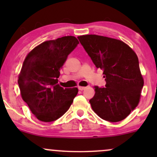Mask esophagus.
<instances>
[{
	"instance_id": "esophagus-1",
	"label": "esophagus",
	"mask_w": 157,
	"mask_h": 157,
	"mask_svg": "<svg viewBox=\"0 0 157 157\" xmlns=\"http://www.w3.org/2000/svg\"><path fill=\"white\" fill-rule=\"evenodd\" d=\"M78 89L80 91H82V90L86 89V87H83V86H78Z\"/></svg>"
}]
</instances>
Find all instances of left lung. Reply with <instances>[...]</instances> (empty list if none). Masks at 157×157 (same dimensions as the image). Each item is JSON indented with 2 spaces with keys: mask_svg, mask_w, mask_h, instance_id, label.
<instances>
[{
  "mask_svg": "<svg viewBox=\"0 0 157 157\" xmlns=\"http://www.w3.org/2000/svg\"><path fill=\"white\" fill-rule=\"evenodd\" d=\"M97 68L103 71L105 87L94 86L89 100L93 111L106 121L127 117L140 101L144 81L136 53L119 40L96 35L78 36Z\"/></svg>",
  "mask_w": 157,
  "mask_h": 157,
  "instance_id": "obj_1",
  "label": "left lung"
}]
</instances>
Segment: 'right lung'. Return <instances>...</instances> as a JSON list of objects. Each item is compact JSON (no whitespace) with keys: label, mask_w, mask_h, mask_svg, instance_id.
I'll use <instances>...</instances> for the list:
<instances>
[{"label":"right lung","mask_w":157,"mask_h":157,"mask_svg":"<svg viewBox=\"0 0 157 157\" xmlns=\"http://www.w3.org/2000/svg\"><path fill=\"white\" fill-rule=\"evenodd\" d=\"M78 44L74 36L46 41L32 50L23 62L17 80L21 97L40 121L60 118L77 96V88L63 89L57 78L68 55Z\"/></svg>","instance_id":"add662e5"}]
</instances>
